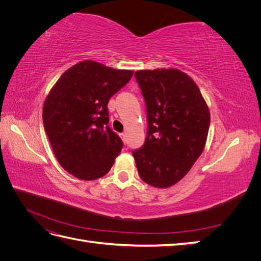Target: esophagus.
<instances>
[{
  "label": "esophagus",
  "mask_w": 261,
  "mask_h": 261,
  "mask_svg": "<svg viewBox=\"0 0 261 261\" xmlns=\"http://www.w3.org/2000/svg\"><path fill=\"white\" fill-rule=\"evenodd\" d=\"M120 137L122 138V140L124 141V143H126V134H124V133H121V134H120Z\"/></svg>",
  "instance_id": "34e87169"
}]
</instances>
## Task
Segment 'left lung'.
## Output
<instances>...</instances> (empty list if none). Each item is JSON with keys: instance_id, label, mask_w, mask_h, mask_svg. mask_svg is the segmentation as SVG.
I'll list each match as a JSON object with an SVG mask.
<instances>
[{"instance_id": "1", "label": "left lung", "mask_w": 261, "mask_h": 261, "mask_svg": "<svg viewBox=\"0 0 261 261\" xmlns=\"http://www.w3.org/2000/svg\"><path fill=\"white\" fill-rule=\"evenodd\" d=\"M147 109L143 147L133 150L140 178L167 188L183 178L203 151L210 113L198 86L174 68L137 70Z\"/></svg>"}]
</instances>
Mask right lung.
<instances>
[{"instance_id":"1","label":"right lung","mask_w":261,"mask_h":261,"mask_svg":"<svg viewBox=\"0 0 261 261\" xmlns=\"http://www.w3.org/2000/svg\"><path fill=\"white\" fill-rule=\"evenodd\" d=\"M133 73L83 61L68 68L46 97L45 134L59 163L77 178L105 176L120 154L123 141L109 127L108 103Z\"/></svg>"}]
</instances>
